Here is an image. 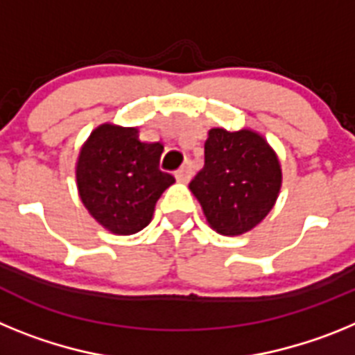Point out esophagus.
<instances>
[{
  "instance_id": "esophagus-1",
  "label": "esophagus",
  "mask_w": 355,
  "mask_h": 355,
  "mask_svg": "<svg viewBox=\"0 0 355 355\" xmlns=\"http://www.w3.org/2000/svg\"><path fill=\"white\" fill-rule=\"evenodd\" d=\"M190 178H192V168H190V165H183L180 171L175 172V180L180 181V183H188Z\"/></svg>"
}]
</instances>
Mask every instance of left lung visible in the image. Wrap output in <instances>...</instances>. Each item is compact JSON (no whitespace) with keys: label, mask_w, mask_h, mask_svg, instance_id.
I'll use <instances>...</instances> for the list:
<instances>
[{"label":"left lung","mask_w":355,"mask_h":355,"mask_svg":"<svg viewBox=\"0 0 355 355\" xmlns=\"http://www.w3.org/2000/svg\"><path fill=\"white\" fill-rule=\"evenodd\" d=\"M281 183V162L263 135L247 128H211L205 144V167L190 190L209 227L224 236H240L270 213Z\"/></svg>","instance_id":"1"}]
</instances>
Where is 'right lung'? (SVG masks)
<instances>
[{"instance_id": "add662e5", "label": "right lung", "mask_w": 355, "mask_h": 355, "mask_svg": "<svg viewBox=\"0 0 355 355\" xmlns=\"http://www.w3.org/2000/svg\"><path fill=\"white\" fill-rule=\"evenodd\" d=\"M162 144L142 142L139 128L105 122L81 146L76 162L78 193L94 220L112 234L142 231L156 200L174 183L159 171Z\"/></svg>"}]
</instances>
